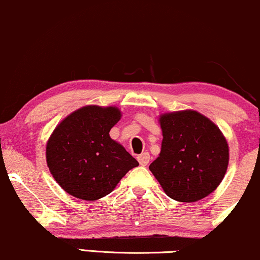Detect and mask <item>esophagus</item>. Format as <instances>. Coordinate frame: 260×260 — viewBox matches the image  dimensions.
Segmentation results:
<instances>
[{
	"instance_id": "34e87169",
	"label": "esophagus",
	"mask_w": 260,
	"mask_h": 260,
	"mask_svg": "<svg viewBox=\"0 0 260 260\" xmlns=\"http://www.w3.org/2000/svg\"><path fill=\"white\" fill-rule=\"evenodd\" d=\"M137 160H138V162H140V165H142V166H147L150 161V155H149V153H147L146 151V153L138 155Z\"/></svg>"
}]
</instances>
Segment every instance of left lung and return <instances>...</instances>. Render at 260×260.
<instances>
[{
	"instance_id": "left-lung-1",
	"label": "left lung",
	"mask_w": 260,
	"mask_h": 260,
	"mask_svg": "<svg viewBox=\"0 0 260 260\" xmlns=\"http://www.w3.org/2000/svg\"><path fill=\"white\" fill-rule=\"evenodd\" d=\"M162 142L149 170L172 200L192 203L216 190L227 172L229 147L224 135L194 110L159 116Z\"/></svg>"
}]
</instances>
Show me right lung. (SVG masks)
I'll return each mask as SVG.
<instances>
[{"label": "right lung", "mask_w": 260, "mask_h": 260, "mask_svg": "<svg viewBox=\"0 0 260 260\" xmlns=\"http://www.w3.org/2000/svg\"><path fill=\"white\" fill-rule=\"evenodd\" d=\"M122 112L116 106L87 105L68 114L46 143L53 179L70 196L96 201L111 193L138 162L110 137Z\"/></svg>", "instance_id": "1"}]
</instances>
